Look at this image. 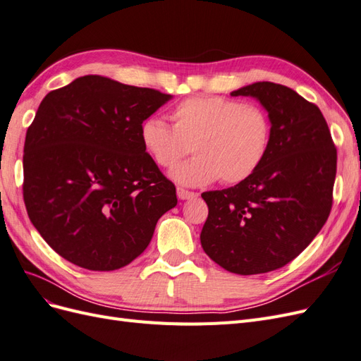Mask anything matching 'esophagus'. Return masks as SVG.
Here are the masks:
<instances>
[{
	"instance_id": "obj_1",
	"label": "esophagus",
	"mask_w": 361,
	"mask_h": 361,
	"mask_svg": "<svg viewBox=\"0 0 361 361\" xmlns=\"http://www.w3.org/2000/svg\"><path fill=\"white\" fill-rule=\"evenodd\" d=\"M178 197H179L180 200H191V199L197 197V192L183 190V188H178Z\"/></svg>"
}]
</instances>
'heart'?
<instances>
[{"mask_svg": "<svg viewBox=\"0 0 361 361\" xmlns=\"http://www.w3.org/2000/svg\"><path fill=\"white\" fill-rule=\"evenodd\" d=\"M171 126L150 116L140 125L147 157L171 169L191 149L197 157L174 169L171 179L185 187H203L221 178L239 183L259 170L272 141V122L264 106L223 96H192L170 113Z\"/></svg>", "mask_w": 361, "mask_h": 361, "instance_id": "b5f03b06", "label": "heart"}]
</instances>
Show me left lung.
Returning <instances> with one entry per match:
<instances>
[{
    "label": "left lung",
    "mask_w": 361,
    "mask_h": 361,
    "mask_svg": "<svg viewBox=\"0 0 361 361\" xmlns=\"http://www.w3.org/2000/svg\"><path fill=\"white\" fill-rule=\"evenodd\" d=\"M251 96L268 111L267 159L235 187L206 191L204 253L228 272L264 274L289 264L319 233L333 204L337 152L321 110L286 85L260 81Z\"/></svg>",
    "instance_id": "1"
}]
</instances>
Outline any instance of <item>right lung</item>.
Listing matches in <instances>:
<instances>
[{
	"mask_svg": "<svg viewBox=\"0 0 361 361\" xmlns=\"http://www.w3.org/2000/svg\"><path fill=\"white\" fill-rule=\"evenodd\" d=\"M171 94L85 75L49 92L24 146V202L61 257L114 271L149 245L176 188L140 141V125Z\"/></svg>",
	"mask_w": 361,
	"mask_h": 361,
	"instance_id": "1",
	"label": "right lung"
}]
</instances>
